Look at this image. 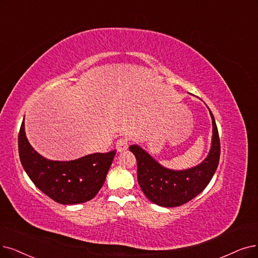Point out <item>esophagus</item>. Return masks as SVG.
Instances as JSON below:
<instances>
[{"label": "esophagus", "mask_w": 258, "mask_h": 258, "mask_svg": "<svg viewBox=\"0 0 258 258\" xmlns=\"http://www.w3.org/2000/svg\"><path fill=\"white\" fill-rule=\"evenodd\" d=\"M128 148V139L126 138H121L116 142V149L117 151L121 152L125 151Z\"/></svg>", "instance_id": "esophagus-1"}]
</instances>
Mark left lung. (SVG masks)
Returning a JSON list of instances; mask_svg holds the SVG:
<instances>
[{
	"label": "left lung",
	"mask_w": 258,
	"mask_h": 258,
	"mask_svg": "<svg viewBox=\"0 0 258 258\" xmlns=\"http://www.w3.org/2000/svg\"><path fill=\"white\" fill-rule=\"evenodd\" d=\"M211 116L213 119L211 151L208 158L196 167L186 170L167 169L138 145L129 147L137 158L140 186L151 202L164 208L180 207L208 186L218 167L220 158V140L212 112Z\"/></svg>",
	"instance_id": "obj_1"
}]
</instances>
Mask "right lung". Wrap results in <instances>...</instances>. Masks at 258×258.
<instances>
[{
  "instance_id": "obj_1",
  "label": "right lung",
  "mask_w": 258,
  "mask_h": 258,
  "mask_svg": "<svg viewBox=\"0 0 258 258\" xmlns=\"http://www.w3.org/2000/svg\"><path fill=\"white\" fill-rule=\"evenodd\" d=\"M18 147L29 179L47 197L61 204H78L93 199L105 183L116 152H97L68 162L46 160L28 143L24 119L19 131Z\"/></svg>"
}]
</instances>
